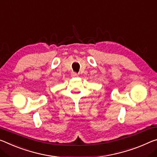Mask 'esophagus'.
Instances as JSON below:
<instances>
[{
  "mask_svg": "<svg viewBox=\"0 0 157 157\" xmlns=\"http://www.w3.org/2000/svg\"><path fill=\"white\" fill-rule=\"evenodd\" d=\"M78 74L76 72L71 73V76L72 77H78Z\"/></svg>",
  "mask_w": 157,
  "mask_h": 157,
  "instance_id": "esophagus-1",
  "label": "esophagus"
}]
</instances>
